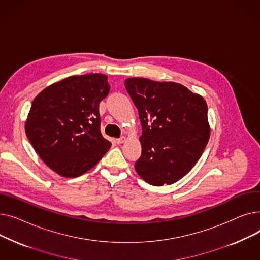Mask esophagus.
<instances>
[{
	"label": "esophagus",
	"mask_w": 260,
	"mask_h": 260,
	"mask_svg": "<svg viewBox=\"0 0 260 260\" xmlns=\"http://www.w3.org/2000/svg\"><path fill=\"white\" fill-rule=\"evenodd\" d=\"M125 140H126L125 137H121V138H119V139H116V142H117L118 144H121V143H124Z\"/></svg>",
	"instance_id": "esophagus-1"
}]
</instances>
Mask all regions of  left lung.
<instances>
[{"mask_svg":"<svg viewBox=\"0 0 260 260\" xmlns=\"http://www.w3.org/2000/svg\"><path fill=\"white\" fill-rule=\"evenodd\" d=\"M124 84L142 125L136 172L152 185L175 183L193 169L209 142L206 100L175 82L128 78Z\"/></svg>","mask_w":260,"mask_h":260,"instance_id":"obj_1","label":"left lung"}]
</instances>
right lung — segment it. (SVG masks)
Instances as JSON below:
<instances>
[{
	"label": "right lung",
	"mask_w": 260,
	"mask_h": 260,
	"mask_svg": "<svg viewBox=\"0 0 260 260\" xmlns=\"http://www.w3.org/2000/svg\"><path fill=\"white\" fill-rule=\"evenodd\" d=\"M107 76H72L41 91L31 103L25 132L45 165L75 178L92 169L112 143L100 132L99 104L109 92Z\"/></svg>",
	"instance_id": "right-lung-1"
}]
</instances>
